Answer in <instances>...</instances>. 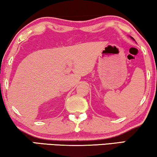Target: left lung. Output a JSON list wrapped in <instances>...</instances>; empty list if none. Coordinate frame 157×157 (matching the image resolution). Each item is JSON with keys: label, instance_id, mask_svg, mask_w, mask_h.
<instances>
[{"label": "left lung", "instance_id": "obj_1", "mask_svg": "<svg viewBox=\"0 0 157 157\" xmlns=\"http://www.w3.org/2000/svg\"><path fill=\"white\" fill-rule=\"evenodd\" d=\"M130 37H131V38H132V40H134V41H135V40H134V39L133 38V37H131V36H130Z\"/></svg>", "mask_w": 157, "mask_h": 157}]
</instances>
